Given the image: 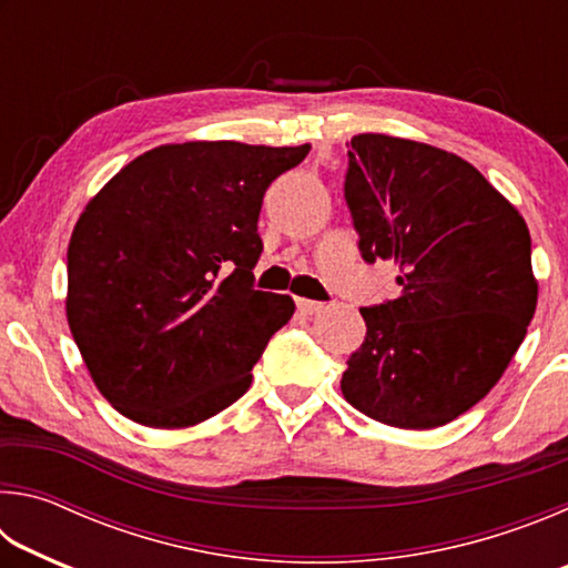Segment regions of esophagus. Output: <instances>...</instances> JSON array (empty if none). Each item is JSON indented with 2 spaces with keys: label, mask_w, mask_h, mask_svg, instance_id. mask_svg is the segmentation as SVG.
<instances>
[{
  "label": "esophagus",
  "mask_w": 568,
  "mask_h": 568,
  "mask_svg": "<svg viewBox=\"0 0 568 568\" xmlns=\"http://www.w3.org/2000/svg\"><path fill=\"white\" fill-rule=\"evenodd\" d=\"M297 311L303 315H315L323 311V303H315V301H305V297H297Z\"/></svg>",
  "instance_id": "1"
}]
</instances>
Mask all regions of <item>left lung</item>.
Listing matches in <instances>:
<instances>
[{
	"label": "left lung",
	"mask_w": 568,
	"mask_h": 568,
	"mask_svg": "<svg viewBox=\"0 0 568 568\" xmlns=\"http://www.w3.org/2000/svg\"><path fill=\"white\" fill-rule=\"evenodd\" d=\"M345 203L398 295L361 307L343 396L393 428L446 426L496 386L536 313L526 220L464 158L376 132L351 140Z\"/></svg>",
	"instance_id": "obj_1"
}]
</instances>
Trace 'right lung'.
<instances>
[{
  "instance_id": "1",
  "label": "right lung",
  "mask_w": 568,
  "mask_h": 568,
  "mask_svg": "<svg viewBox=\"0 0 568 568\" xmlns=\"http://www.w3.org/2000/svg\"><path fill=\"white\" fill-rule=\"evenodd\" d=\"M311 145H160L124 165L67 247V323L94 386L150 428L197 426L250 388L293 318L253 287L263 195Z\"/></svg>"
}]
</instances>
